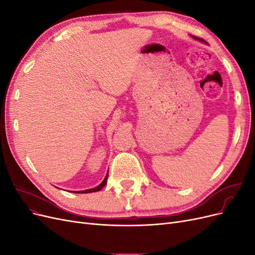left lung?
Segmentation results:
<instances>
[{"instance_id": "left-lung-1", "label": "left lung", "mask_w": 255, "mask_h": 255, "mask_svg": "<svg viewBox=\"0 0 255 255\" xmlns=\"http://www.w3.org/2000/svg\"><path fill=\"white\" fill-rule=\"evenodd\" d=\"M192 38H194V39H196V40H199V41H201V42H204V40H202V39H200V38H198V37H195V36H192Z\"/></svg>"}]
</instances>
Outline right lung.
<instances>
[{"label":"right lung","instance_id":"right-lung-1","mask_svg":"<svg viewBox=\"0 0 255 255\" xmlns=\"http://www.w3.org/2000/svg\"><path fill=\"white\" fill-rule=\"evenodd\" d=\"M107 179H109V171H107V173H106V175H105V177H104V180L102 181V183L100 184V185H98L97 187H95V188H90V189H87V190L75 191V192H78V194H89V192H95V191L101 190V189L105 186V185H106V183H107Z\"/></svg>","mask_w":255,"mask_h":255}]
</instances>
